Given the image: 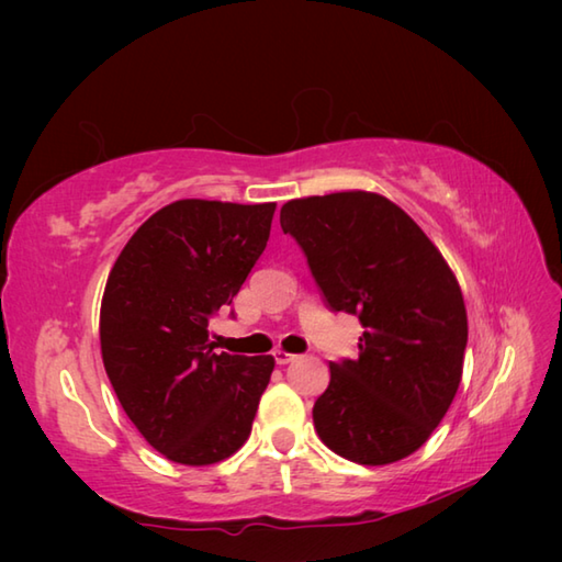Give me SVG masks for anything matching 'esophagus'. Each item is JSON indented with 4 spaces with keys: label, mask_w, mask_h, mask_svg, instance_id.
<instances>
[{
    "label": "esophagus",
    "mask_w": 562,
    "mask_h": 562,
    "mask_svg": "<svg viewBox=\"0 0 562 562\" xmlns=\"http://www.w3.org/2000/svg\"><path fill=\"white\" fill-rule=\"evenodd\" d=\"M272 357H274V362H278V364H290V362H294V360H296V355H292V352H284V350H274V352H272Z\"/></svg>",
    "instance_id": "1"
}]
</instances>
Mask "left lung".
<instances>
[{"label":"left lung","instance_id":"left-lung-1","mask_svg":"<svg viewBox=\"0 0 562 562\" xmlns=\"http://www.w3.org/2000/svg\"><path fill=\"white\" fill-rule=\"evenodd\" d=\"M280 226L333 314L360 318L357 355L330 362L314 427L338 457L384 465L420 449L457 396L469 324L449 266L391 200L364 190L290 200Z\"/></svg>","mask_w":562,"mask_h":562}]
</instances>
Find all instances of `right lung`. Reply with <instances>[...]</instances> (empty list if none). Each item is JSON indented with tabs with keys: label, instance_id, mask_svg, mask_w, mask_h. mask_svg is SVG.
<instances>
[{
	"label": "right lung",
	"instance_id": "add662e5",
	"mask_svg": "<svg viewBox=\"0 0 562 562\" xmlns=\"http://www.w3.org/2000/svg\"><path fill=\"white\" fill-rule=\"evenodd\" d=\"M272 212L274 202H171L133 234L105 282V374L142 437L176 463H217L250 435L274 360L212 352L207 326L266 250Z\"/></svg>",
	"mask_w": 562,
	"mask_h": 562
}]
</instances>
